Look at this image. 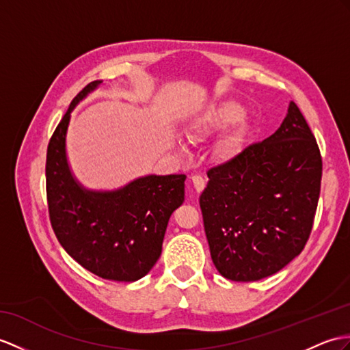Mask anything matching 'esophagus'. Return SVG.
Instances as JSON below:
<instances>
[{"mask_svg":"<svg viewBox=\"0 0 350 350\" xmlns=\"http://www.w3.org/2000/svg\"><path fill=\"white\" fill-rule=\"evenodd\" d=\"M191 183H193V187H194V190L198 191V193H200V191H203V189H204V185H206V181H204V178L202 176V175H191Z\"/></svg>","mask_w":350,"mask_h":350,"instance_id":"1","label":"esophagus"}]
</instances>
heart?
<instances>
[{"label":"heart","mask_w":350,"mask_h":350,"mask_svg":"<svg viewBox=\"0 0 350 350\" xmlns=\"http://www.w3.org/2000/svg\"><path fill=\"white\" fill-rule=\"evenodd\" d=\"M245 117V108L242 104L236 100H219L208 105L203 111L196 116L191 123L187 126L185 136L193 144H199L214 138L232 129L233 126L242 122ZM243 144V135L236 132L230 135L228 138L219 146V154L226 157L234 156L239 152Z\"/></svg>","instance_id":"1"}]
</instances>
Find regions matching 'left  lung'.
I'll list each match as a JSON object with an SVG mask.
<instances>
[{"instance_id": "1", "label": "left lung", "mask_w": 350, "mask_h": 350, "mask_svg": "<svg viewBox=\"0 0 350 350\" xmlns=\"http://www.w3.org/2000/svg\"><path fill=\"white\" fill-rule=\"evenodd\" d=\"M200 194L211 257L224 278L275 275L308 242L317 214L322 157L294 102L279 129L208 170Z\"/></svg>"}]
</instances>
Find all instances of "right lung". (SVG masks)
Returning <instances> with one entry per match:
<instances>
[{"label": "right lung", "mask_w": 350, "mask_h": 350, "mask_svg": "<svg viewBox=\"0 0 350 350\" xmlns=\"http://www.w3.org/2000/svg\"><path fill=\"white\" fill-rule=\"evenodd\" d=\"M102 81L77 95L50 138L46 160L49 215L62 248L99 278L135 282L161 254L167 221L184 202L185 175H147L113 191L88 190L66 159L71 111Z\"/></svg>", "instance_id": "1"}]
</instances>
